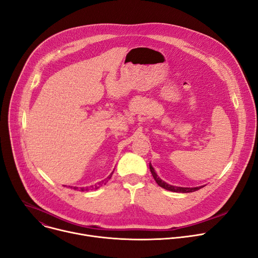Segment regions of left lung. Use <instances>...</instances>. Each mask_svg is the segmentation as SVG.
Listing matches in <instances>:
<instances>
[{"label":"left lung","mask_w":258,"mask_h":258,"mask_svg":"<svg viewBox=\"0 0 258 258\" xmlns=\"http://www.w3.org/2000/svg\"><path fill=\"white\" fill-rule=\"evenodd\" d=\"M150 170L152 172V175L154 177V180L156 181V183L159 185L160 187L166 189V190H169V191H172V192H181V193H189V192H194L196 190H200L201 188H203L204 186H201V187H194V188H186V187H176V186H171L169 184H167L166 182L162 181L159 176H158V174L156 173L154 167L152 166V164L150 163Z\"/></svg>","instance_id":"left-lung-1"}]
</instances>
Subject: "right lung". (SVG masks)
Returning <instances> with one entry per match:
<instances>
[{
	"label": "right lung",
	"instance_id": "right-lung-1",
	"mask_svg": "<svg viewBox=\"0 0 258 258\" xmlns=\"http://www.w3.org/2000/svg\"><path fill=\"white\" fill-rule=\"evenodd\" d=\"M113 172H111V174H112ZM111 174L110 175H108L107 176V179H106V182L110 179L111 177ZM106 182H104V181H102V182H100V183H98V184H96V185H94V186H90V187H83V188H79V191H82V192H84V191H89V190H96V189H98L99 187L100 186H102V185H104V184H106ZM70 187V186H69ZM70 188H72V187H70ZM73 189L74 190H76V189H78L77 187H73Z\"/></svg>",
	"mask_w": 258,
	"mask_h": 258
}]
</instances>
